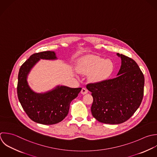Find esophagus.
I'll return each instance as SVG.
<instances>
[{
    "label": "esophagus",
    "mask_w": 157,
    "mask_h": 157,
    "mask_svg": "<svg viewBox=\"0 0 157 157\" xmlns=\"http://www.w3.org/2000/svg\"><path fill=\"white\" fill-rule=\"evenodd\" d=\"M87 92H88V90H87L86 88H82V90H81V93L82 95H85V94H86Z\"/></svg>",
    "instance_id": "obj_1"
}]
</instances>
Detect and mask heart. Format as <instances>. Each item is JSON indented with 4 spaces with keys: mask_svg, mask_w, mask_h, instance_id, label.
Returning <instances> with one entry per match:
<instances>
[{
    "mask_svg": "<svg viewBox=\"0 0 157 157\" xmlns=\"http://www.w3.org/2000/svg\"><path fill=\"white\" fill-rule=\"evenodd\" d=\"M78 70L82 74H90L89 79L92 82L100 84L111 77L115 71V64L111 59L87 55L80 60Z\"/></svg>",
    "mask_w": 157,
    "mask_h": 157,
    "instance_id": "obj_1",
    "label": "heart"
}]
</instances>
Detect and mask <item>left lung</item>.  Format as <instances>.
Here are the masks:
<instances>
[{
  "mask_svg": "<svg viewBox=\"0 0 157 157\" xmlns=\"http://www.w3.org/2000/svg\"><path fill=\"white\" fill-rule=\"evenodd\" d=\"M121 59L117 77L100 84H89L94 98L93 117L98 122L119 124L129 119L140 107L144 94V76L132 59L117 53Z\"/></svg>",
  "mask_w": 157,
  "mask_h": 157,
  "instance_id": "1",
  "label": "left lung"
}]
</instances>
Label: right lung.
I'll list each match as a JSON object with an SVG mask.
<instances>
[{
	"label": "right lung",
	"mask_w": 157,
	"mask_h": 157,
	"mask_svg": "<svg viewBox=\"0 0 157 157\" xmlns=\"http://www.w3.org/2000/svg\"><path fill=\"white\" fill-rule=\"evenodd\" d=\"M57 60L54 51H44L32 55L21 67L18 73L17 93L19 101L29 117L35 122L53 125L67 116L71 101L82 88H71L58 85L45 92L36 93L29 86L27 77L31 70L40 60Z\"/></svg>",
	"instance_id": "right-lung-1"
}]
</instances>
